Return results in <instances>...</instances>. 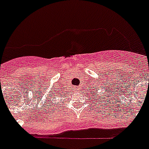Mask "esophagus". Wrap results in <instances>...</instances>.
<instances>
[{"label": "esophagus", "instance_id": "1", "mask_svg": "<svg viewBox=\"0 0 149 149\" xmlns=\"http://www.w3.org/2000/svg\"><path fill=\"white\" fill-rule=\"evenodd\" d=\"M75 88H76L77 90H79V88L78 87H75Z\"/></svg>", "mask_w": 149, "mask_h": 149}]
</instances>
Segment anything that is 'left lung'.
Wrapping results in <instances>:
<instances>
[{
  "mask_svg": "<svg viewBox=\"0 0 149 149\" xmlns=\"http://www.w3.org/2000/svg\"><path fill=\"white\" fill-rule=\"evenodd\" d=\"M91 95H92V94H91ZM92 95H94V96H95V94H92ZM94 99H95V98H94ZM97 100V99H96ZM98 100H100V98H98Z\"/></svg>",
  "mask_w": 149,
  "mask_h": 149,
  "instance_id": "left-lung-1",
  "label": "left lung"
}]
</instances>
